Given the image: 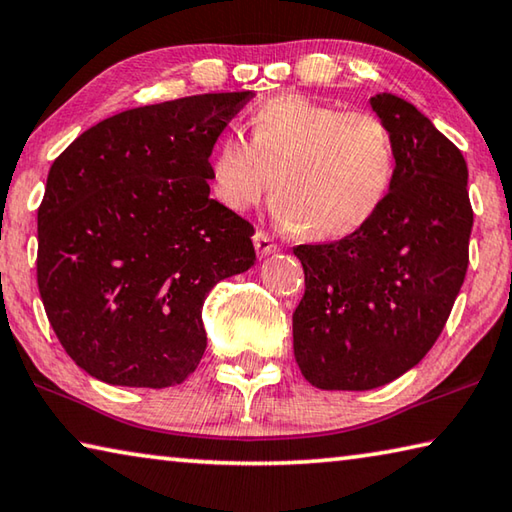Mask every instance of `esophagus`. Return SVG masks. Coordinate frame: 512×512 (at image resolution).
Listing matches in <instances>:
<instances>
[{
    "label": "esophagus",
    "instance_id": "34e87169",
    "mask_svg": "<svg viewBox=\"0 0 512 512\" xmlns=\"http://www.w3.org/2000/svg\"><path fill=\"white\" fill-rule=\"evenodd\" d=\"M253 244H255V250H257L259 257H266V255H271V253H275V250H277V244H275L271 237L266 235V232H255Z\"/></svg>",
    "mask_w": 512,
    "mask_h": 512
}]
</instances>
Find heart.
Masks as SVG:
<instances>
[{
  "instance_id": "obj_1",
  "label": "heart",
  "mask_w": 512,
  "mask_h": 512,
  "mask_svg": "<svg viewBox=\"0 0 512 512\" xmlns=\"http://www.w3.org/2000/svg\"><path fill=\"white\" fill-rule=\"evenodd\" d=\"M395 183V144L384 121L302 94L268 99L250 140L225 135L210 158L212 196L246 212L273 185L284 228L320 241L361 232Z\"/></svg>"
}]
</instances>
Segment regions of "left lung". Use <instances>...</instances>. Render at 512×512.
Instances as JSON below:
<instances>
[{
	"mask_svg": "<svg viewBox=\"0 0 512 512\" xmlns=\"http://www.w3.org/2000/svg\"><path fill=\"white\" fill-rule=\"evenodd\" d=\"M370 106L395 144L384 207L357 235L293 248L305 268L293 354L323 391H370L418 366L467 271L474 214L463 153L413 103L381 92Z\"/></svg>",
	"mask_w": 512,
	"mask_h": 512,
	"instance_id": "8db88e82",
	"label": "left lung"
}]
</instances>
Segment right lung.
<instances>
[{"instance_id":"add662e5","label":"right lung","mask_w":512,"mask_h":512,"mask_svg":"<svg viewBox=\"0 0 512 512\" xmlns=\"http://www.w3.org/2000/svg\"><path fill=\"white\" fill-rule=\"evenodd\" d=\"M250 92L196 94L92 126L51 164L38 289L94 379L167 388L201 361L203 302L255 264L253 225L210 198V155Z\"/></svg>"}]
</instances>
